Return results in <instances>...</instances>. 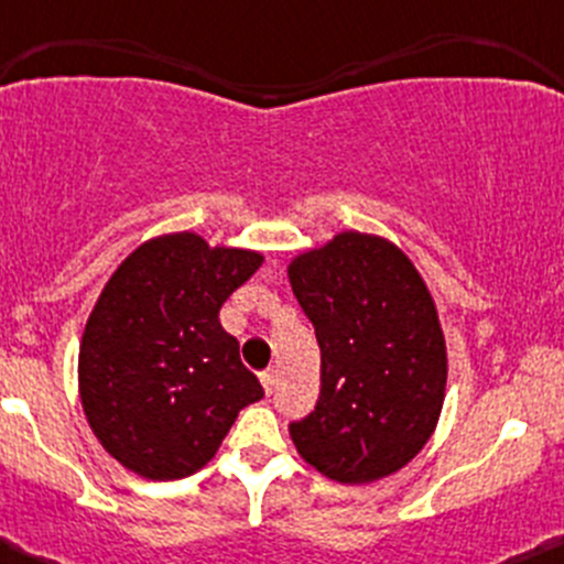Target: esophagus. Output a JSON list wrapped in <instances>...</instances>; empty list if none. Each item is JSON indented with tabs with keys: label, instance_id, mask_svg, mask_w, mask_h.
Wrapping results in <instances>:
<instances>
[{
	"label": "esophagus",
	"instance_id": "1",
	"mask_svg": "<svg viewBox=\"0 0 564 564\" xmlns=\"http://www.w3.org/2000/svg\"><path fill=\"white\" fill-rule=\"evenodd\" d=\"M260 382H263V388H265V393H274V388H276V369H265L263 375H260Z\"/></svg>",
	"mask_w": 564,
	"mask_h": 564
}]
</instances>
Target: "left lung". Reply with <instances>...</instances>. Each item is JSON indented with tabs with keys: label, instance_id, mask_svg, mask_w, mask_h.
I'll use <instances>...</instances> for the list:
<instances>
[{
	"label": "left lung",
	"instance_id": "1",
	"mask_svg": "<svg viewBox=\"0 0 564 564\" xmlns=\"http://www.w3.org/2000/svg\"><path fill=\"white\" fill-rule=\"evenodd\" d=\"M321 345V397L290 423L299 454L339 484L386 478L426 445L445 397V339L408 254L339 234L290 263Z\"/></svg>",
	"mask_w": 564,
	"mask_h": 564
}]
</instances>
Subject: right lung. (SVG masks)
Wrapping results in <instances>:
<instances>
[{
    "label": "right lung",
    "instance_id": "add662e5",
    "mask_svg": "<svg viewBox=\"0 0 564 564\" xmlns=\"http://www.w3.org/2000/svg\"><path fill=\"white\" fill-rule=\"evenodd\" d=\"M263 258L195 234L138 247L110 276L78 356L86 421L116 462L178 480L212 462L263 386L219 325V306Z\"/></svg>",
    "mask_w": 564,
    "mask_h": 564
}]
</instances>
